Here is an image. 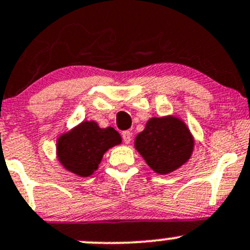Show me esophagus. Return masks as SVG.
Segmentation results:
<instances>
[{
  "label": "esophagus",
  "mask_w": 250,
  "mask_h": 250,
  "mask_svg": "<svg viewBox=\"0 0 250 250\" xmlns=\"http://www.w3.org/2000/svg\"><path fill=\"white\" fill-rule=\"evenodd\" d=\"M122 139L125 144H129L130 140H132V132H129V130H125V132L122 133Z\"/></svg>",
  "instance_id": "34e87169"
}]
</instances>
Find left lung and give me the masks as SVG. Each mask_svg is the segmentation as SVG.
<instances>
[{
    "instance_id": "1",
    "label": "left lung",
    "mask_w": 250,
    "mask_h": 250,
    "mask_svg": "<svg viewBox=\"0 0 250 250\" xmlns=\"http://www.w3.org/2000/svg\"><path fill=\"white\" fill-rule=\"evenodd\" d=\"M134 145L151 169L168 174L188 162L193 150V138L179 118L152 117L137 135Z\"/></svg>"
}]
</instances>
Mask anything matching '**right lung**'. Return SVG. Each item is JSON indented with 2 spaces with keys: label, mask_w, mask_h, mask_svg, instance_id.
<instances>
[{
  "label": "right lung",
  "mask_w": 250,
  "mask_h": 250,
  "mask_svg": "<svg viewBox=\"0 0 250 250\" xmlns=\"http://www.w3.org/2000/svg\"><path fill=\"white\" fill-rule=\"evenodd\" d=\"M121 141L112 127L100 128L94 121H84L58 139L57 155L65 169L84 178L98 169L104 153Z\"/></svg>",
  "instance_id": "1"
}]
</instances>
